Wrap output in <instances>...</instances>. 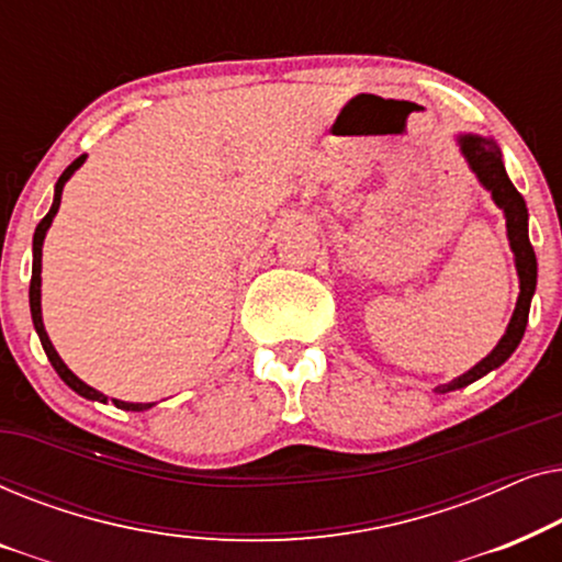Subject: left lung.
Segmentation results:
<instances>
[{
    "label": "left lung",
    "mask_w": 562,
    "mask_h": 562,
    "mask_svg": "<svg viewBox=\"0 0 562 562\" xmlns=\"http://www.w3.org/2000/svg\"><path fill=\"white\" fill-rule=\"evenodd\" d=\"M458 145H460V153H463L468 160V166H471V171L479 176L481 187L488 189L491 199H494L498 210H504L506 235H509L514 263H517V276H519V296L509 319V327H506V333L502 340H498L496 348L491 350L481 363H475L468 373L458 375V379H452L450 383L437 386L435 391H440V394L463 389L468 383L483 379V375L494 371V368L506 363V358L517 350L521 337H525L529 304H532L535 286H537V258L527 235V217H529L527 204H525V196L514 189L509 176H506L502 150H498V145L494 140H488V137H481V135H458Z\"/></svg>",
    "instance_id": "8db88e82"
}]
</instances>
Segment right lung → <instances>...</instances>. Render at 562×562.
<instances>
[{"mask_svg":"<svg viewBox=\"0 0 562 562\" xmlns=\"http://www.w3.org/2000/svg\"><path fill=\"white\" fill-rule=\"evenodd\" d=\"M83 160H87V156H79L74 160L71 166L66 168L64 173H60V179H58V183H56V196H53V206H50V212L45 214V217L41 220V225L35 227V235H33V279H30V314H33V325H35V333H37V337H41V345H43V350H45V356H48V360H50V366L56 368V373L60 375V379H64V383L66 386H71L76 394L79 396H83V398H91V402H102V404H106V396L102 394V391H97V389H91L89 383H83L79 375H74V371H68V366L64 363V360H60V356L56 352V348H53V342H50V337H48V333H45V325H43V312H41V268H43V240H45V233H48V227H50V222H53V217H56V212H58V206H60V194H64V187H66V181L71 179L74 176V171L76 168H79ZM112 404L117 406V409H127V412H143V409H150L153 404H133V402H120V398H112Z\"/></svg>","mask_w":562,"mask_h":562,"instance_id":"add662e5","label":"right lung"}]
</instances>
